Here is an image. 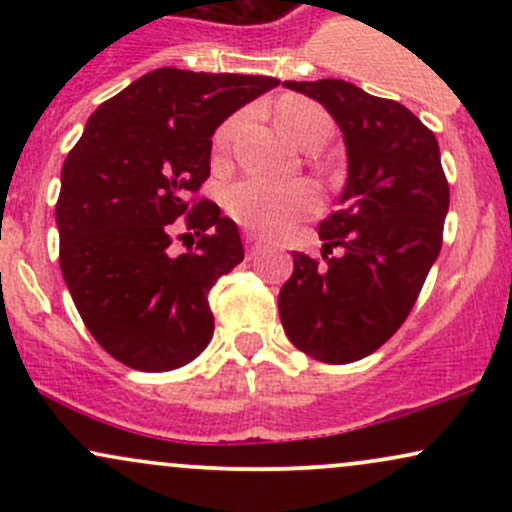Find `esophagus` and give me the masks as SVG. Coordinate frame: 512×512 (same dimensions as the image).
I'll list each match as a JSON object with an SVG mask.
<instances>
[{
  "label": "esophagus",
  "mask_w": 512,
  "mask_h": 512,
  "mask_svg": "<svg viewBox=\"0 0 512 512\" xmlns=\"http://www.w3.org/2000/svg\"><path fill=\"white\" fill-rule=\"evenodd\" d=\"M260 240H257L255 236H250V233H248V236H245V248H248V252H250V255H255V252L257 250H260Z\"/></svg>",
  "instance_id": "obj_1"
}]
</instances>
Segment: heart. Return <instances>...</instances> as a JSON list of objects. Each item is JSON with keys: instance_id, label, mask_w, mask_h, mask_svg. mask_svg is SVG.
<instances>
[{"instance_id": "1", "label": "heart", "mask_w": 512, "mask_h": 512, "mask_svg": "<svg viewBox=\"0 0 512 512\" xmlns=\"http://www.w3.org/2000/svg\"><path fill=\"white\" fill-rule=\"evenodd\" d=\"M274 120L279 132L303 151L325 142L332 129V120L325 108L303 96L279 98L274 105ZM236 127L238 117H231L216 129V154L226 151ZM317 207H320V199L310 185H269V182L248 178L236 182L226 195V209L233 221L260 236H276L286 231L303 216L315 214Z\"/></svg>"}]
</instances>
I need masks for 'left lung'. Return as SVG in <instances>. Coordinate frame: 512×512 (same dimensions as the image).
<instances>
[{
  "label": "left lung",
  "instance_id": "obj_1",
  "mask_svg": "<svg viewBox=\"0 0 512 512\" xmlns=\"http://www.w3.org/2000/svg\"><path fill=\"white\" fill-rule=\"evenodd\" d=\"M284 86L334 117L349 175L339 209L320 223L325 262L293 252L281 325L303 354L351 363L380 349L414 308L443 245L450 187L436 134L402 103L342 79Z\"/></svg>",
  "mask_w": 512,
  "mask_h": 512
}]
</instances>
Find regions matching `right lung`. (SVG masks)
<instances>
[{"mask_svg": "<svg viewBox=\"0 0 512 512\" xmlns=\"http://www.w3.org/2000/svg\"><path fill=\"white\" fill-rule=\"evenodd\" d=\"M274 86L272 76L154 69L88 117L69 151L55 209L64 284L93 339L125 366L163 373L211 342L209 291L245 252L236 223L192 195L209 178L216 127ZM182 215L200 240L173 256Z\"/></svg>", "mask_w": 512, "mask_h": 512, "instance_id": "add662e5", "label": "right lung"}]
</instances>
